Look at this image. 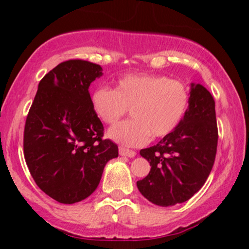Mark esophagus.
<instances>
[{
  "label": "esophagus",
  "mask_w": 249,
  "mask_h": 249,
  "mask_svg": "<svg viewBox=\"0 0 249 249\" xmlns=\"http://www.w3.org/2000/svg\"><path fill=\"white\" fill-rule=\"evenodd\" d=\"M119 153H120L121 156H128V158H135L136 153L134 151H130V149L120 147L119 148Z\"/></svg>",
  "instance_id": "obj_1"
}]
</instances>
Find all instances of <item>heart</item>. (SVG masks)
<instances>
[{
	"label": "heart",
	"instance_id": "b5f03b06",
	"mask_svg": "<svg viewBox=\"0 0 249 249\" xmlns=\"http://www.w3.org/2000/svg\"><path fill=\"white\" fill-rule=\"evenodd\" d=\"M94 113L102 122L113 124L130 108L132 120L114 124L107 137L127 147L147 144L153 136L171 134L181 122L189 93L181 81L159 74H128L114 89L100 87L90 97Z\"/></svg>",
	"mask_w": 249,
	"mask_h": 249
}]
</instances>
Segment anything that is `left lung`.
<instances>
[{"label": "left lung", "mask_w": 249, "mask_h": 249, "mask_svg": "<svg viewBox=\"0 0 249 249\" xmlns=\"http://www.w3.org/2000/svg\"><path fill=\"white\" fill-rule=\"evenodd\" d=\"M217 146L215 102L200 84H190L188 108L181 122L158 144L144 148L151 171L138 190L159 206H173L195 195L213 168Z\"/></svg>", "instance_id": "8db88e82"}]
</instances>
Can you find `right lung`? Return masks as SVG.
I'll use <instances>...</instances> for the list:
<instances>
[{
  "instance_id": "add662e5",
  "label": "right lung",
  "mask_w": 249,
  "mask_h": 249,
  "mask_svg": "<svg viewBox=\"0 0 249 249\" xmlns=\"http://www.w3.org/2000/svg\"><path fill=\"white\" fill-rule=\"evenodd\" d=\"M102 71L88 61L60 63L39 81L27 115V166L36 185L59 203L90 196L105 164L119 155L117 144L102 139L104 127L90 103L88 89Z\"/></svg>"
}]
</instances>
